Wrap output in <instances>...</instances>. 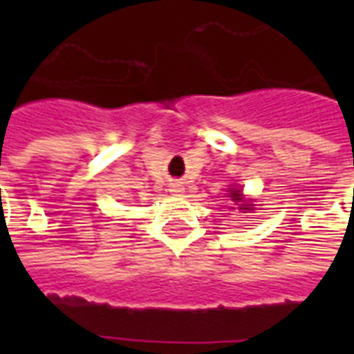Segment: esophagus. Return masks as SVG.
<instances>
[{"label": "esophagus", "instance_id": "34e87169", "mask_svg": "<svg viewBox=\"0 0 354 354\" xmlns=\"http://www.w3.org/2000/svg\"><path fill=\"white\" fill-rule=\"evenodd\" d=\"M171 191H172V193H182V187H180L178 183H172Z\"/></svg>", "mask_w": 354, "mask_h": 354}]
</instances>
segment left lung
I'll list each match as a JSON object with an SVG mask.
<instances>
[{"instance_id": "left-lung-1", "label": "left lung", "mask_w": 354, "mask_h": 354, "mask_svg": "<svg viewBox=\"0 0 354 354\" xmlns=\"http://www.w3.org/2000/svg\"><path fill=\"white\" fill-rule=\"evenodd\" d=\"M230 196H232L233 202H239V200H241L242 194H241V191H232V193H230ZM242 209L248 211V209H250V207H248V205H246V207H242Z\"/></svg>"}]
</instances>
